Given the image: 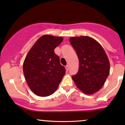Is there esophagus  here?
<instances>
[{
    "instance_id": "1",
    "label": "esophagus",
    "mask_w": 125,
    "mask_h": 125,
    "mask_svg": "<svg viewBox=\"0 0 125 125\" xmlns=\"http://www.w3.org/2000/svg\"><path fill=\"white\" fill-rule=\"evenodd\" d=\"M69 68H70V66H69V65H66V66H65V68H66V71H68L69 70Z\"/></svg>"
}]
</instances>
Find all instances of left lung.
<instances>
[{"label":"left lung","mask_w":125,"mask_h":125,"mask_svg":"<svg viewBox=\"0 0 125 125\" xmlns=\"http://www.w3.org/2000/svg\"><path fill=\"white\" fill-rule=\"evenodd\" d=\"M70 42L79 60L78 73L72 79L82 92L94 94L102 88L109 74L108 56L101 45L90 37H71Z\"/></svg>","instance_id":"obj_1"}]
</instances>
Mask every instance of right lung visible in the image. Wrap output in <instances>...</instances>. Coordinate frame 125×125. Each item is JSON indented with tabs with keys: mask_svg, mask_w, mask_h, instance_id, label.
<instances>
[{
	"mask_svg": "<svg viewBox=\"0 0 125 125\" xmlns=\"http://www.w3.org/2000/svg\"><path fill=\"white\" fill-rule=\"evenodd\" d=\"M62 37L43 35L28 52L23 64L25 80L31 90L38 96L46 97L56 91L65 74L54 49Z\"/></svg>",
	"mask_w": 125,
	"mask_h": 125,
	"instance_id": "add662e5",
	"label": "right lung"
}]
</instances>
